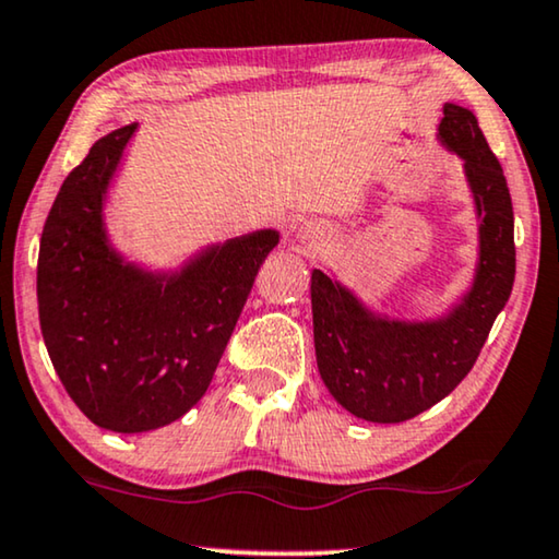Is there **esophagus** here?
<instances>
[{"label": "esophagus", "mask_w": 559, "mask_h": 559, "mask_svg": "<svg viewBox=\"0 0 559 559\" xmlns=\"http://www.w3.org/2000/svg\"><path fill=\"white\" fill-rule=\"evenodd\" d=\"M298 240L304 242L306 250H319L326 242V230L313 223H306L301 230H298Z\"/></svg>", "instance_id": "1"}]
</instances>
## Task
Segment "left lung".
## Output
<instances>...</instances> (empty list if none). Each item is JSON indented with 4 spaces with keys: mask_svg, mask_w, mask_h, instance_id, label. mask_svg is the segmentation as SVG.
Masks as SVG:
<instances>
[{
    "mask_svg": "<svg viewBox=\"0 0 559 559\" xmlns=\"http://www.w3.org/2000/svg\"><path fill=\"white\" fill-rule=\"evenodd\" d=\"M438 139L463 159L478 217V263L461 301L438 319H388L324 271L311 273L319 374L344 411L369 423L411 420L453 392L514 286V210L499 159L463 106H443Z\"/></svg>",
    "mask_w": 559,
    "mask_h": 559,
    "instance_id": "8db88e82",
    "label": "left lung"
}]
</instances>
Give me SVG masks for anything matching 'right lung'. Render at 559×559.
Returning <instances> with one entry per match:
<instances>
[{
    "label": "right lung",
    "instance_id": "right-lung-1",
    "mask_svg": "<svg viewBox=\"0 0 559 559\" xmlns=\"http://www.w3.org/2000/svg\"><path fill=\"white\" fill-rule=\"evenodd\" d=\"M139 123L91 146L45 219L37 306L47 355L85 418L146 433L182 418L207 392L276 230L200 250L154 273L108 242L104 202Z\"/></svg>",
    "mask_w": 559,
    "mask_h": 559
}]
</instances>
